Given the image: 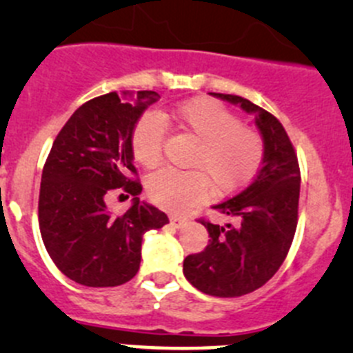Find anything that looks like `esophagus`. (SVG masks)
Returning a JSON list of instances; mask_svg holds the SVG:
<instances>
[{
  "label": "esophagus",
  "mask_w": 353,
  "mask_h": 353,
  "mask_svg": "<svg viewBox=\"0 0 353 353\" xmlns=\"http://www.w3.org/2000/svg\"><path fill=\"white\" fill-rule=\"evenodd\" d=\"M170 223H172L174 227H183L184 223H186V219L181 215H170Z\"/></svg>",
  "instance_id": "1"
}]
</instances>
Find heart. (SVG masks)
I'll list each match as a JSON object with an SVG mask.
<instances>
[{"label": "heart", "instance_id": "heart-1", "mask_svg": "<svg viewBox=\"0 0 353 353\" xmlns=\"http://www.w3.org/2000/svg\"><path fill=\"white\" fill-rule=\"evenodd\" d=\"M177 128L196 140L190 163L199 169H162L147 181L152 201L167 210H186L210 193V180L220 193L234 191L254 177L263 160V140L254 130L241 126L237 116L206 99H194L179 105L172 114H145L131 137L133 155L143 167L159 165L162 160L165 124Z\"/></svg>", "mask_w": 353, "mask_h": 353}]
</instances>
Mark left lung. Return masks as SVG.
Returning a JSON list of instances; mask_svg holds the SVG:
<instances>
[{"label": "left lung", "mask_w": 353, "mask_h": 353, "mask_svg": "<svg viewBox=\"0 0 353 353\" xmlns=\"http://www.w3.org/2000/svg\"><path fill=\"white\" fill-rule=\"evenodd\" d=\"M212 95L254 117L265 152L254 181L213 206L232 222L201 220L210 244L184 259L183 272L203 294L239 297L265 285L285 259L297 227L301 170L287 131L273 114L239 95Z\"/></svg>", "instance_id": "8db88e82"}]
</instances>
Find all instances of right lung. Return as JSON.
<instances>
[{
	"label": "right lung",
	"instance_id": "add662e5",
	"mask_svg": "<svg viewBox=\"0 0 353 353\" xmlns=\"http://www.w3.org/2000/svg\"><path fill=\"white\" fill-rule=\"evenodd\" d=\"M160 99L141 90L101 95L85 102L59 131L42 169L39 227L49 256L70 280L85 287H116L140 270L141 241L169 222L140 201L141 184L131 181V137L148 105ZM134 196L130 210L114 217L105 199L110 190Z\"/></svg>",
	"mask_w": 353,
	"mask_h": 353
}]
</instances>
